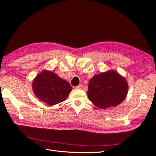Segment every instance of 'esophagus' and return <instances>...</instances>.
<instances>
[{
	"instance_id": "obj_1",
	"label": "esophagus",
	"mask_w": 156,
	"mask_h": 156,
	"mask_svg": "<svg viewBox=\"0 0 156 156\" xmlns=\"http://www.w3.org/2000/svg\"><path fill=\"white\" fill-rule=\"evenodd\" d=\"M75 88H76L77 89H81L83 88V85H82L81 84H79L77 87H76Z\"/></svg>"
}]
</instances>
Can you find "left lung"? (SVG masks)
<instances>
[{
    "instance_id": "left-lung-1",
    "label": "left lung",
    "mask_w": 156,
    "mask_h": 156,
    "mask_svg": "<svg viewBox=\"0 0 156 156\" xmlns=\"http://www.w3.org/2000/svg\"><path fill=\"white\" fill-rule=\"evenodd\" d=\"M128 84L116 71L96 75L90 80L87 96L94 105L104 108L119 105L126 98Z\"/></svg>"
}]
</instances>
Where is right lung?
<instances>
[{"label":"right lung","mask_w":156,"mask_h":156,"mask_svg":"<svg viewBox=\"0 0 156 156\" xmlns=\"http://www.w3.org/2000/svg\"><path fill=\"white\" fill-rule=\"evenodd\" d=\"M32 87L36 96L49 105L65 101L72 90L69 83L48 70L37 75Z\"/></svg>","instance_id":"right-lung-1"}]
</instances>
